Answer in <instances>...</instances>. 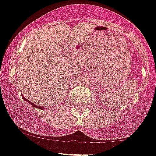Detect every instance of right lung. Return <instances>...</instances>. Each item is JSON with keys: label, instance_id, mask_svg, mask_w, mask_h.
Here are the masks:
<instances>
[{"label": "right lung", "instance_id": "right-lung-1", "mask_svg": "<svg viewBox=\"0 0 156 156\" xmlns=\"http://www.w3.org/2000/svg\"><path fill=\"white\" fill-rule=\"evenodd\" d=\"M23 99L24 101H27V102L29 103V104H30V105H32V106H33V107H36V108H38V109H40V110H45V108H44V107H41V106H37V105H36V104H33V103H32V102H30V101H28V100H27V99H26V98H24L23 96Z\"/></svg>", "mask_w": 156, "mask_h": 156}]
</instances>
